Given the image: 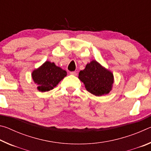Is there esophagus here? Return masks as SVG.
Here are the masks:
<instances>
[{"label":"esophagus","instance_id":"34e87169","mask_svg":"<svg viewBox=\"0 0 151 151\" xmlns=\"http://www.w3.org/2000/svg\"><path fill=\"white\" fill-rule=\"evenodd\" d=\"M70 75H77V73H76V72H75V71H72V72H70Z\"/></svg>","mask_w":151,"mask_h":151}]
</instances>
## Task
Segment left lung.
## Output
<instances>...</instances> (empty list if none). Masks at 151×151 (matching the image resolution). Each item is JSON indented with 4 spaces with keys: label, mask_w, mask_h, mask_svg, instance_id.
<instances>
[{
    "label": "left lung",
    "mask_w": 151,
    "mask_h": 151,
    "mask_svg": "<svg viewBox=\"0 0 151 151\" xmlns=\"http://www.w3.org/2000/svg\"><path fill=\"white\" fill-rule=\"evenodd\" d=\"M78 78L85 84L86 90L95 96L108 94L114 82L112 73L96 60L87 64L85 69L80 71Z\"/></svg>",
    "instance_id": "8db88e82"
}]
</instances>
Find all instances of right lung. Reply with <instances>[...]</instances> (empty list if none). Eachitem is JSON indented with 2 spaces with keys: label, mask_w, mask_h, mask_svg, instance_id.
I'll list each match as a JSON object with an SVG mask.
<instances>
[{
  "label": "right lung",
  "mask_w": 151,
  "mask_h": 151,
  "mask_svg": "<svg viewBox=\"0 0 151 151\" xmlns=\"http://www.w3.org/2000/svg\"><path fill=\"white\" fill-rule=\"evenodd\" d=\"M66 76V71L48 61L32 73L33 81L38 85L37 88L41 92L52 90Z\"/></svg>",
  "instance_id": "right-lung-1"
}]
</instances>
